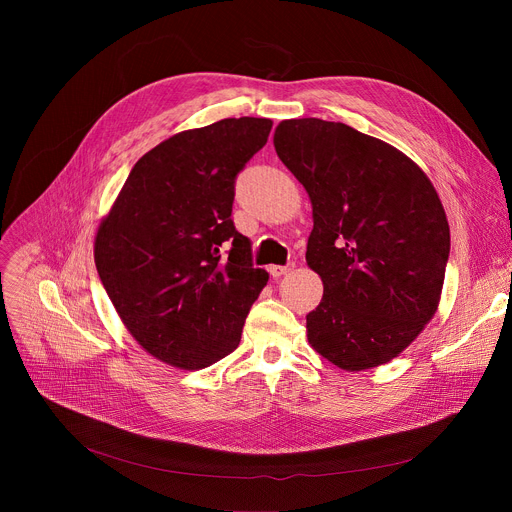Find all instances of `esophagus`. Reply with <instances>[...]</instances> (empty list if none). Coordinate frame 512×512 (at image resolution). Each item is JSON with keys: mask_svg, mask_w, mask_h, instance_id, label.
I'll return each instance as SVG.
<instances>
[{"mask_svg": "<svg viewBox=\"0 0 512 512\" xmlns=\"http://www.w3.org/2000/svg\"><path fill=\"white\" fill-rule=\"evenodd\" d=\"M289 271V265H271L269 267V273H271V277H275V279H279L281 275H285Z\"/></svg>", "mask_w": 512, "mask_h": 512, "instance_id": "34e87169", "label": "esophagus"}]
</instances>
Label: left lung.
Segmentation results:
<instances>
[{
    "label": "left lung",
    "instance_id": "8db88e82",
    "mask_svg": "<svg viewBox=\"0 0 512 512\" xmlns=\"http://www.w3.org/2000/svg\"><path fill=\"white\" fill-rule=\"evenodd\" d=\"M279 160L314 214L306 261L324 296L308 340L344 371L389 362L440 304L450 227L429 178L393 145L316 117L281 121Z\"/></svg>",
    "mask_w": 512,
    "mask_h": 512
}]
</instances>
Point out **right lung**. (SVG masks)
I'll return each instance as SVG.
<instances>
[{
    "mask_svg": "<svg viewBox=\"0 0 512 512\" xmlns=\"http://www.w3.org/2000/svg\"><path fill=\"white\" fill-rule=\"evenodd\" d=\"M271 125L231 117L162 141L131 168L97 231V271L119 318L174 367L231 354L269 279L231 212L235 180Z\"/></svg>",
    "mask_w": 512,
    "mask_h": 512,
    "instance_id": "obj_1",
    "label": "right lung"
}]
</instances>
